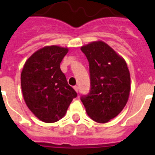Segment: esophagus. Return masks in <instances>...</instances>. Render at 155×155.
<instances>
[{
  "label": "esophagus",
  "mask_w": 155,
  "mask_h": 155,
  "mask_svg": "<svg viewBox=\"0 0 155 155\" xmlns=\"http://www.w3.org/2000/svg\"><path fill=\"white\" fill-rule=\"evenodd\" d=\"M74 89L75 90L76 92H78V86H74Z\"/></svg>",
  "instance_id": "34e87169"
}]
</instances>
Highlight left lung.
Masks as SVG:
<instances>
[{"mask_svg": "<svg viewBox=\"0 0 155 155\" xmlns=\"http://www.w3.org/2000/svg\"><path fill=\"white\" fill-rule=\"evenodd\" d=\"M89 62L91 90L81 100L91 120L105 124L125 107L130 91V74L127 62L103 41L81 47Z\"/></svg>", "mask_w": 155, "mask_h": 155, "instance_id": "obj_1", "label": "left lung"}]
</instances>
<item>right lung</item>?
I'll return each instance as SVG.
<instances>
[{
	"instance_id": "right-lung-1",
	"label": "right lung",
	"mask_w": 155,
	"mask_h": 155,
	"mask_svg": "<svg viewBox=\"0 0 155 155\" xmlns=\"http://www.w3.org/2000/svg\"><path fill=\"white\" fill-rule=\"evenodd\" d=\"M68 48L46 46L25 61L21 74L25 102L37 118L51 124L65 116L77 93L68 84L61 63Z\"/></svg>"
}]
</instances>
